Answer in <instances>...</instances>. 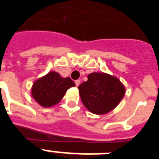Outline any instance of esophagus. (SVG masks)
Here are the masks:
<instances>
[{"label":"esophagus","mask_w":159,"mask_h":159,"mask_svg":"<svg viewBox=\"0 0 159 159\" xmlns=\"http://www.w3.org/2000/svg\"><path fill=\"white\" fill-rule=\"evenodd\" d=\"M80 84V80H75V85H76V87H78Z\"/></svg>","instance_id":"1"}]
</instances>
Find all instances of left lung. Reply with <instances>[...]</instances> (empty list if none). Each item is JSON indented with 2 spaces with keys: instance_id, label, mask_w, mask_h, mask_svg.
<instances>
[{
  "instance_id": "1",
  "label": "left lung",
  "mask_w": 159,
  "mask_h": 159,
  "mask_svg": "<svg viewBox=\"0 0 159 159\" xmlns=\"http://www.w3.org/2000/svg\"><path fill=\"white\" fill-rule=\"evenodd\" d=\"M84 107L95 115L111 111L124 97L126 88L117 77L105 72H92L78 87Z\"/></svg>"
}]
</instances>
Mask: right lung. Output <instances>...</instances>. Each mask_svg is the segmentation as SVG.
I'll return each instance as SVG.
<instances>
[{"mask_svg": "<svg viewBox=\"0 0 159 159\" xmlns=\"http://www.w3.org/2000/svg\"><path fill=\"white\" fill-rule=\"evenodd\" d=\"M75 86L69 77L64 78L58 72L49 71L33 83L31 95L41 107H51L60 102L67 90Z\"/></svg>", "mask_w": 159, "mask_h": 159, "instance_id": "right-lung-1", "label": "right lung"}]
</instances>
